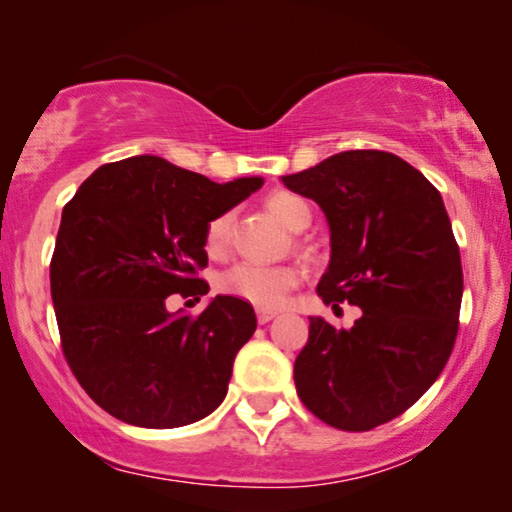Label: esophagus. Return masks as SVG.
<instances>
[{"mask_svg":"<svg viewBox=\"0 0 512 512\" xmlns=\"http://www.w3.org/2000/svg\"><path fill=\"white\" fill-rule=\"evenodd\" d=\"M256 317H258V324H268V321L277 317V312L275 310H265V307H258Z\"/></svg>","mask_w":512,"mask_h":512,"instance_id":"obj_1","label":"esophagus"}]
</instances>
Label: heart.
<instances>
[{"instance_id": "b5f03b06", "label": "heart", "mask_w": 512, "mask_h": 512, "mask_svg": "<svg viewBox=\"0 0 512 512\" xmlns=\"http://www.w3.org/2000/svg\"><path fill=\"white\" fill-rule=\"evenodd\" d=\"M265 207L279 223L293 233H300L312 223V209L305 198L291 191H275L265 198ZM233 230V212H223L207 223L205 242L209 254L221 256L230 244ZM300 272L293 265H256L240 263L221 277V291L228 296L242 298L258 307H279L286 296L296 289Z\"/></svg>"}]
</instances>
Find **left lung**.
Masks as SVG:
<instances>
[{
    "label": "left lung",
    "instance_id": "obj_1",
    "mask_svg": "<svg viewBox=\"0 0 512 512\" xmlns=\"http://www.w3.org/2000/svg\"><path fill=\"white\" fill-rule=\"evenodd\" d=\"M282 181L331 228L321 300L363 312L352 328L310 317L296 391L328 426L370 431L415 405L452 354L464 272L450 216L438 188L387 151H342Z\"/></svg>",
    "mask_w": 512,
    "mask_h": 512
}]
</instances>
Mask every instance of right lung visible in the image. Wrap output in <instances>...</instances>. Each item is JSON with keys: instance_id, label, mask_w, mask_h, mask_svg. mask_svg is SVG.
Returning a JSON list of instances; mask_svg holds the SVG:
<instances>
[{"instance_id": "1", "label": "right lung", "mask_w": 512, "mask_h": 512, "mask_svg": "<svg viewBox=\"0 0 512 512\" xmlns=\"http://www.w3.org/2000/svg\"><path fill=\"white\" fill-rule=\"evenodd\" d=\"M261 186L135 156L95 170L62 209L51 258L62 354L111 417L174 429L226 398L235 356L256 331L254 307L216 296L191 317L167 312L165 300L205 296L207 223Z\"/></svg>"}]
</instances>
